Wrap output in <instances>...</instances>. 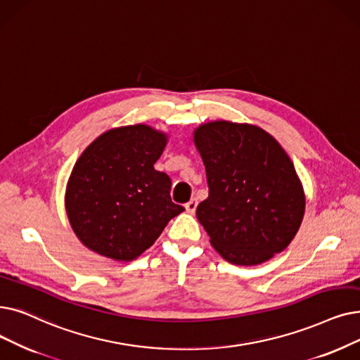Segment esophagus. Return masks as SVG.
<instances>
[{"mask_svg":"<svg viewBox=\"0 0 360 360\" xmlns=\"http://www.w3.org/2000/svg\"><path fill=\"white\" fill-rule=\"evenodd\" d=\"M185 209H186V212H188V213H194L195 209H197V198H193V200H190L188 202H186Z\"/></svg>","mask_w":360,"mask_h":360,"instance_id":"34e87169","label":"esophagus"}]
</instances>
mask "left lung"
I'll return each instance as SVG.
<instances>
[{
	"label": "left lung",
	"instance_id": "8db88e82",
	"mask_svg": "<svg viewBox=\"0 0 360 360\" xmlns=\"http://www.w3.org/2000/svg\"><path fill=\"white\" fill-rule=\"evenodd\" d=\"M209 197L197 219L225 260L252 266L288 247L306 198L294 165L276 139L255 124L216 120L194 131Z\"/></svg>",
	"mask_w": 360,
	"mask_h": 360
}]
</instances>
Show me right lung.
<instances>
[{"mask_svg": "<svg viewBox=\"0 0 360 360\" xmlns=\"http://www.w3.org/2000/svg\"><path fill=\"white\" fill-rule=\"evenodd\" d=\"M166 143V134L131 124L104 132L85 148L66 188L69 222L85 247L134 260L184 212L170 198V178L154 169Z\"/></svg>", "mask_w": 360, "mask_h": 360, "instance_id": "obj_1", "label": "right lung"}]
</instances>
